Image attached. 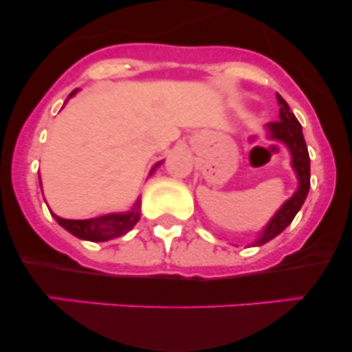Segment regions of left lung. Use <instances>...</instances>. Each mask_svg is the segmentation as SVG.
<instances>
[{"label":"left lung","instance_id":"1","mask_svg":"<svg viewBox=\"0 0 352 352\" xmlns=\"http://www.w3.org/2000/svg\"><path fill=\"white\" fill-rule=\"evenodd\" d=\"M276 100H278L280 105V120L266 124V129L267 133H270L271 140L285 143L287 148L290 150V155H292V167L297 174V179H299V186H297L296 193L280 207L278 212L271 217V221L266 224V228L261 232L259 239L254 242V245H264V243L273 240L276 235H280V233L292 223L296 214L299 212V209L302 207L311 186L309 153H307L306 142H304L302 126L299 124L297 117L290 112L289 103H287L278 93H276Z\"/></svg>","mask_w":352,"mask_h":352}]
</instances>
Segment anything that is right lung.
Listing matches in <instances>:
<instances>
[{"label": "right lung", "mask_w": 352, "mask_h": 352, "mask_svg": "<svg viewBox=\"0 0 352 352\" xmlns=\"http://www.w3.org/2000/svg\"><path fill=\"white\" fill-rule=\"evenodd\" d=\"M76 91H78V89H76ZM76 91L70 93L69 98L76 95ZM157 166H160V162L155 164V166L152 167V170L155 169ZM53 217H55L56 223H58L62 228H65L67 232L72 233V235L78 236V239L89 240V242H107V240L126 235V233L138 223L140 200H136L135 207H133L129 212L107 214V216L91 217V219H63V217H58L56 214H53Z\"/></svg>", "instance_id": "1"}]
</instances>
